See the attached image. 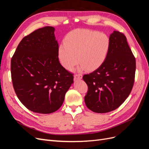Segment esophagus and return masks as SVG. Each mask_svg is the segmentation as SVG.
I'll list each match as a JSON object with an SVG mask.
<instances>
[{
  "mask_svg": "<svg viewBox=\"0 0 149 149\" xmlns=\"http://www.w3.org/2000/svg\"><path fill=\"white\" fill-rule=\"evenodd\" d=\"M74 78L75 79H82L83 78V75L81 74H76L74 76Z\"/></svg>",
  "mask_w": 149,
  "mask_h": 149,
  "instance_id": "esophagus-1",
  "label": "esophagus"
}]
</instances>
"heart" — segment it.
I'll list each match as a JSON object with an SVG mask.
<instances>
[{"instance_id":"obj_1","label":"heart","mask_w":149,"mask_h":149,"mask_svg":"<svg viewBox=\"0 0 149 149\" xmlns=\"http://www.w3.org/2000/svg\"><path fill=\"white\" fill-rule=\"evenodd\" d=\"M110 46V39L106 34L89 29H77L66 35L64 44L58 49V57L67 70H73L79 61L82 68L93 71L104 63Z\"/></svg>"}]
</instances>
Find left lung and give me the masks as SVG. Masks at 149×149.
<instances>
[{"mask_svg": "<svg viewBox=\"0 0 149 149\" xmlns=\"http://www.w3.org/2000/svg\"><path fill=\"white\" fill-rule=\"evenodd\" d=\"M106 61L98 69L84 74L88 86L84 101L88 109L97 113L116 109L131 92L136 73V58L125 36L114 31Z\"/></svg>", "mask_w": 149, "mask_h": 149, "instance_id": "obj_1", "label": "left lung"}]
</instances>
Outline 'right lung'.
Returning a JSON list of instances; mask_svg holds the SVG:
<instances>
[{
  "instance_id": "1",
  "label": "right lung",
  "mask_w": 149,
  "mask_h": 149,
  "mask_svg": "<svg viewBox=\"0 0 149 149\" xmlns=\"http://www.w3.org/2000/svg\"><path fill=\"white\" fill-rule=\"evenodd\" d=\"M55 29L47 26L21 40L11 60V77L19 100L28 109L49 114L63 104L73 74L58 58Z\"/></svg>"
}]
</instances>
